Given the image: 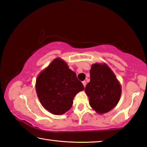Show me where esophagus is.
Wrapping results in <instances>:
<instances>
[{"mask_svg": "<svg viewBox=\"0 0 147 147\" xmlns=\"http://www.w3.org/2000/svg\"><path fill=\"white\" fill-rule=\"evenodd\" d=\"M82 84H83L84 86L86 87V81H83V82H82Z\"/></svg>", "mask_w": 147, "mask_h": 147, "instance_id": "obj_1", "label": "esophagus"}]
</instances>
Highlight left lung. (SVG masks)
Here are the masks:
<instances>
[{
  "label": "left lung",
  "instance_id": "8db88e82",
  "mask_svg": "<svg viewBox=\"0 0 147 147\" xmlns=\"http://www.w3.org/2000/svg\"><path fill=\"white\" fill-rule=\"evenodd\" d=\"M89 72L90 82L85 88L89 98V105L98 113L108 112L117 104L120 99V84L106 63L93 64Z\"/></svg>",
  "mask_w": 147,
  "mask_h": 147
}]
</instances>
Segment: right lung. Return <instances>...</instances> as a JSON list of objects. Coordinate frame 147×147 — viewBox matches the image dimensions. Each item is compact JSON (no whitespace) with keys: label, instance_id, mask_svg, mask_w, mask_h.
<instances>
[{"label":"right lung","instance_id":"add662e5","mask_svg":"<svg viewBox=\"0 0 147 147\" xmlns=\"http://www.w3.org/2000/svg\"><path fill=\"white\" fill-rule=\"evenodd\" d=\"M84 89L76 73L59 58L54 59L36 79L39 100L44 108L54 115H62L69 110L74 96Z\"/></svg>","mask_w":147,"mask_h":147}]
</instances>
